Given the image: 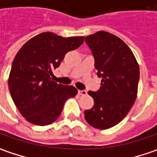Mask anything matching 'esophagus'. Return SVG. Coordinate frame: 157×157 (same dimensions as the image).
Wrapping results in <instances>:
<instances>
[{"label": "esophagus", "instance_id": "1", "mask_svg": "<svg viewBox=\"0 0 157 157\" xmlns=\"http://www.w3.org/2000/svg\"><path fill=\"white\" fill-rule=\"evenodd\" d=\"M78 94L81 96H86L87 95V91L86 90H78Z\"/></svg>", "mask_w": 157, "mask_h": 157}]
</instances>
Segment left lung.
Instances as JSON below:
<instances>
[{"instance_id": "obj_1", "label": "left lung", "mask_w": 157, "mask_h": 157, "mask_svg": "<svg viewBox=\"0 0 157 157\" xmlns=\"http://www.w3.org/2000/svg\"><path fill=\"white\" fill-rule=\"evenodd\" d=\"M97 75L102 77L97 91H89L94 106L84 111L86 121L98 129L116 126L126 116L137 97L139 65L127 44L118 37L98 31L85 38Z\"/></svg>"}]
</instances>
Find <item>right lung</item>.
I'll return each mask as SVG.
<instances>
[{
	"mask_svg": "<svg viewBox=\"0 0 157 157\" xmlns=\"http://www.w3.org/2000/svg\"><path fill=\"white\" fill-rule=\"evenodd\" d=\"M82 43L83 37L62 38L43 32L18 51L11 66L9 89L27 121L38 126L50 125L58 119L66 101L77 94L75 87L53 82L52 71L60 65L67 52Z\"/></svg>",
	"mask_w": 157,
	"mask_h": 157,
	"instance_id": "obj_1",
	"label": "right lung"
}]
</instances>
